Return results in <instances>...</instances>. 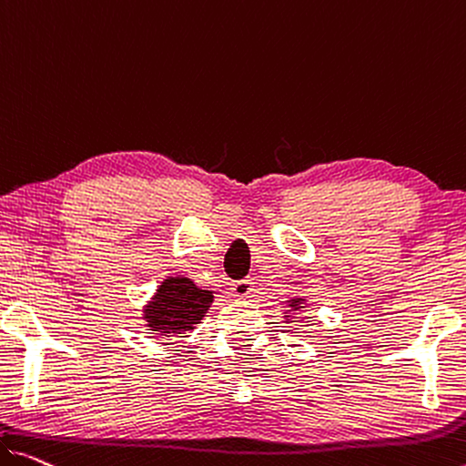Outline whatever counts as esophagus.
<instances>
[{
  "mask_svg": "<svg viewBox=\"0 0 466 466\" xmlns=\"http://www.w3.org/2000/svg\"><path fill=\"white\" fill-rule=\"evenodd\" d=\"M254 291L252 279H241V281H235L231 285V293L235 298H249V293Z\"/></svg>",
  "mask_w": 466,
  "mask_h": 466,
  "instance_id": "obj_1",
  "label": "esophagus"
}]
</instances>
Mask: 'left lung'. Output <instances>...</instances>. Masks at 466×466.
Instances as JSON below:
<instances>
[{
    "instance_id": "obj_1",
    "label": "left lung",
    "mask_w": 466,
    "mask_h": 466,
    "mask_svg": "<svg viewBox=\"0 0 466 466\" xmlns=\"http://www.w3.org/2000/svg\"><path fill=\"white\" fill-rule=\"evenodd\" d=\"M289 306H298V304H296V299H291V304H289Z\"/></svg>"
}]
</instances>
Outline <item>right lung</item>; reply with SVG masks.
<instances>
[{
  "label": "right lung",
  "instance_id": "1",
  "mask_svg": "<svg viewBox=\"0 0 466 466\" xmlns=\"http://www.w3.org/2000/svg\"><path fill=\"white\" fill-rule=\"evenodd\" d=\"M212 304V291L199 289L185 277H170L160 285L147 306L146 319L152 331L181 335L191 331Z\"/></svg>",
  "mask_w": 466,
  "mask_h": 466
}]
</instances>
